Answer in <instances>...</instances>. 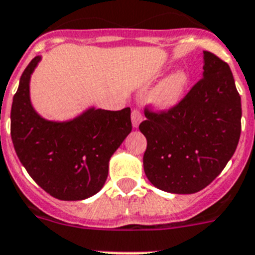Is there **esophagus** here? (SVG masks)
Returning a JSON list of instances; mask_svg holds the SVG:
<instances>
[{
    "mask_svg": "<svg viewBox=\"0 0 255 255\" xmlns=\"http://www.w3.org/2000/svg\"><path fill=\"white\" fill-rule=\"evenodd\" d=\"M131 119H132V126H133L134 128H137L138 126H140V123H141L142 121V114L140 110L134 109L133 111H132L131 114Z\"/></svg>",
    "mask_w": 255,
    "mask_h": 255,
    "instance_id": "1",
    "label": "esophagus"
}]
</instances>
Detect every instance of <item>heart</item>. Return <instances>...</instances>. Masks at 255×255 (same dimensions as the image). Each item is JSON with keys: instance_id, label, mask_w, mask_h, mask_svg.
<instances>
[{"instance_id": "1", "label": "heart", "mask_w": 255, "mask_h": 255, "mask_svg": "<svg viewBox=\"0 0 255 255\" xmlns=\"http://www.w3.org/2000/svg\"><path fill=\"white\" fill-rule=\"evenodd\" d=\"M190 84V76L179 69L163 78L150 94V102L158 110H170L181 102Z\"/></svg>"}]
</instances>
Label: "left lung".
Instances as JSON below:
<instances>
[{"label":"left lung","instance_id":"8db88e82","mask_svg":"<svg viewBox=\"0 0 255 255\" xmlns=\"http://www.w3.org/2000/svg\"><path fill=\"white\" fill-rule=\"evenodd\" d=\"M203 78L173 109L145 110L138 128L146 137L144 171L153 186L171 194H194L220 174L241 133V97L231 68L203 52Z\"/></svg>","mask_w":255,"mask_h":255}]
</instances>
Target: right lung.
<instances>
[{
    "label": "right lung",
    "mask_w": 255,
    "mask_h": 255,
    "mask_svg": "<svg viewBox=\"0 0 255 255\" xmlns=\"http://www.w3.org/2000/svg\"><path fill=\"white\" fill-rule=\"evenodd\" d=\"M40 56L31 60L11 105L16 156L39 186L60 200H84L103 187L109 161L132 131L131 109L89 107L65 122L48 121L32 107L30 80Z\"/></svg>",
    "instance_id": "1"
}]
</instances>
